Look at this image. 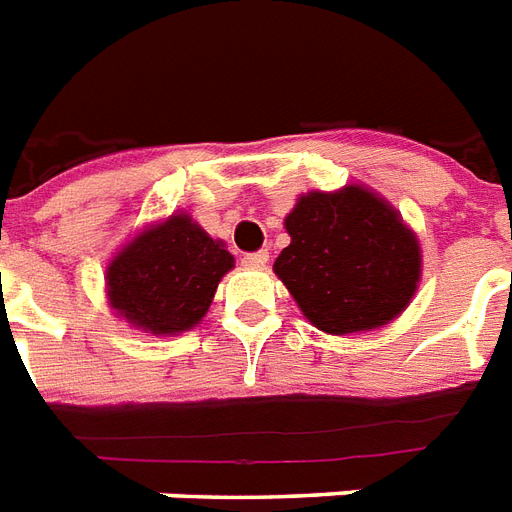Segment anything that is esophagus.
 Returning <instances> with one entry per match:
<instances>
[{
    "label": "esophagus",
    "instance_id": "1",
    "mask_svg": "<svg viewBox=\"0 0 512 512\" xmlns=\"http://www.w3.org/2000/svg\"><path fill=\"white\" fill-rule=\"evenodd\" d=\"M241 263L247 265V268H252V271H260V268H265V263H268V252H252V255H244Z\"/></svg>",
    "mask_w": 512,
    "mask_h": 512
}]
</instances>
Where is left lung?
I'll return each mask as SVG.
<instances>
[{
  "instance_id": "1",
  "label": "left lung",
  "mask_w": 512,
  "mask_h": 512,
  "mask_svg": "<svg viewBox=\"0 0 512 512\" xmlns=\"http://www.w3.org/2000/svg\"><path fill=\"white\" fill-rule=\"evenodd\" d=\"M273 273L313 327L345 337L396 321L417 295L422 249L388 199L361 183L300 193Z\"/></svg>"
}]
</instances>
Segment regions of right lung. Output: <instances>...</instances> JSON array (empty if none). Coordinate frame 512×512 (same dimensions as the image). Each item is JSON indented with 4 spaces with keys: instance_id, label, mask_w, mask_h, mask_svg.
I'll use <instances>...</instances> for the list:
<instances>
[{
    "instance_id": "1",
    "label": "right lung",
    "mask_w": 512,
    "mask_h": 512,
    "mask_svg": "<svg viewBox=\"0 0 512 512\" xmlns=\"http://www.w3.org/2000/svg\"><path fill=\"white\" fill-rule=\"evenodd\" d=\"M231 268L223 239H212L188 212H172L143 225L108 260V308L140 332L180 335L201 324Z\"/></svg>"
}]
</instances>
